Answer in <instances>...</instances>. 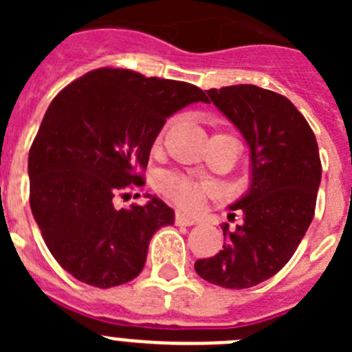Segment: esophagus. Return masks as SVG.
Here are the masks:
<instances>
[{"label": "esophagus", "instance_id": "34e87169", "mask_svg": "<svg viewBox=\"0 0 352 352\" xmlns=\"http://www.w3.org/2000/svg\"><path fill=\"white\" fill-rule=\"evenodd\" d=\"M176 223H178V226H195L197 220H194L192 217H188V214L185 213H176Z\"/></svg>", "mask_w": 352, "mask_h": 352}]
</instances>
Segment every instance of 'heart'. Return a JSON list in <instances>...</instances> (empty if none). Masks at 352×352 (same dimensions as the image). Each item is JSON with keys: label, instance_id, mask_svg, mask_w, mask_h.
<instances>
[{"label": "heart", "instance_id": "b5f03b06", "mask_svg": "<svg viewBox=\"0 0 352 352\" xmlns=\"http://www.w3.org/2000/svg\"><path fill=\"white\" fill-rule=\"evenodd\" d=\"M160 188L173 203L186 208V210L197 208L201 199H203L204 190H206V186L203 183L186 178L182 174H166L160 182Z\"/></svg>", "mask_w": 352, "mask_h": 352}]
</instances>
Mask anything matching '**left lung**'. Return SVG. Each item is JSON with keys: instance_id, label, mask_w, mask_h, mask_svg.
Instances as JSON below:
<instances>
[{"instance_id": "1", "label": "left lung", "mask_w": 352, "mask_h": 352, "mask_svg": "<svg viewBox=\"0 0 352 352\" xmlns=\"http://www.w3.org/2000/svg\"><path fill=\"white\" fill-rule=\"evenodd\" d=\"M206 93L247 141L250 183L229 206L243 213V222L217 256L195 261V272L220 287H254L284 268L312 222L321 183L319 148L307 120L278 93L254 84Z\"/></svg>"}]
</instances>
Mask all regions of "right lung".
<instances>
[{
  "instance_id": "1",
  "label": "right lung",
  "mask_w": 352,
  "mask_h": 352,
  "mask_svg": "<svg viewBox=\"0 0 352 352\" xmlns=\"http://www.w3.org/2000/svg\"><path fill=\"white\" fill-rule=\"evenodd\" d=\"M195 102L208 104L197 86L120 68L89 72L51 102L28 158L30 206L77 280L109 289L142 272L149 239L173 226L174 210L149 194L121 210L113 199L142 185L135 169L148 166L166 120Z\"/></svg>"
}]
</instances>
